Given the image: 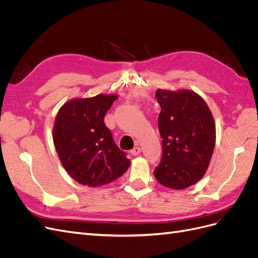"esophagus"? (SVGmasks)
<instances>
[{"label":"esophagus","instance_id":"34e87169","mask_svg":"<svg viewBox=\"0 0 258 258\" xmlns=\"http://www.w3.org/2000/svg\"><path fill=\"white\" fill-rule=\"evenodd\" d=\"M130 153H131L132 156H138L140 153H141V147H140L139 145H137L136 147L132 148V150L130 151Z\"/></svg>","mask_w":258,"mask_h":258}]
</instances>
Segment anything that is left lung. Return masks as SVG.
<instances>
[{"label": "left lung", "instance_id": "obj_1", "mask_svg": "<svg viewBox=\"0 0 258 258\" xmlns=\"http://www.w3.org/2000/svg\"><path fill=\"white\" fill-rule=\"evenodd\" d=\"M156 98L161 107L162 158L154 175L168 188L185 189L199 182L210 165L216 139L213 115L189 89H157Z\"/></svg>", "mask_w": 258, "mask_h": 258}]
</instances>
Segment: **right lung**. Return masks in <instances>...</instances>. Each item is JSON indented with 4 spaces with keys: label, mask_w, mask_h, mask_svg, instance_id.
Returning a JSON list of instances; mask_svg holds the SVG:
<instances>
[{
    "label": "right lung",
    "mask_w": 258,
    "mask_h": 258,
    "mask_svg": "<svg viewBox=\"0 0 258 258\" xmlns=\"http://www.w3.org/2000/svg\"><path fill=\"white\" fill-rule=\"evenodd\" d=\"M117 95L71 99L62 105L52 128L53 144L67 172L77 183L103 186L121 176L130 159L105 127L104 116Z\"/></svg>",
    "instance_id": "1"
}]
</instances>
